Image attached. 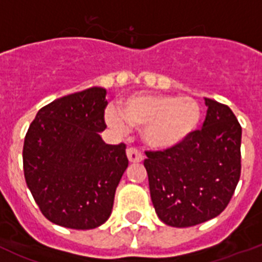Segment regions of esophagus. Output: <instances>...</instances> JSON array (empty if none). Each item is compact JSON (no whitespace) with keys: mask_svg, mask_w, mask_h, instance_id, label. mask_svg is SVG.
Wrapping results in <instances>:
<instances>
[{"mask_svg":"<svg viewBox=\"0 0 262 262\" xmlns=\"http://www.w3.org/2000/svg\"><path fill=\"white\" fill-rule=\"evenodd\" d=\"M126 155H128V159L130 163H138V162H142L143 160L142 152L134 147H129L126 150Z\"/></svg>","mask_w":262,"mask_h":262,"instance_id":"1","label":"esophagus"}]
</instances>
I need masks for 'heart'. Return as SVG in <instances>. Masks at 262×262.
<instances>
[{"mask_svg":"<svg viewBox=\"0 0 262 262\" xmlns=\"http://www.w3.org/2000/svg\"><path fill=\"white\" fill-rule=\"evenodd\" d=\"M107 120L121 133L129 128H142L148 146L169 148L180 145L195 130L201 120V107L190 96L134 94L122 102L120 111H108Z\"/></svg>","mask_w":262,"mask_h":262,"instance_id":"obj_1","label":"heart"}]
</instances>
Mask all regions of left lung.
I'll return each mask as SVG.
<instances>
[{"mask_svg": "<svg viewBox=\"0 0 262 262\" xmlns=\"http://www.w3.org/2000/svg\"><path fill=\"white\" fill-rule=\"evenodd\" d=\"M206 119L180 145L146 151L151 201L160 221L190 227L227 207L242 172V126L230 107L205 98Z\"/></svg>", "mask_w": 262, "mask_h": 262, "instance_id": "1", "label": "left lung"}]
</instances>
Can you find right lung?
<instances>
[{"label":"right lung","mask_w":262,"mask_h":262,"mask_svg":"<svg viewBox=\"0 0 262 262\" xmlns=\"http://www.w3.org/2000/svg\"><path fill=\"white\" fill-rule=\"evenodd\" d=\"M107 91L91 87L40 108L23 145L28 189L48 221L74 230L110 218L116 188L128 167L125 143L107 145Z\"/></svg>","instance_id":"add662e5"}]
</instances>
